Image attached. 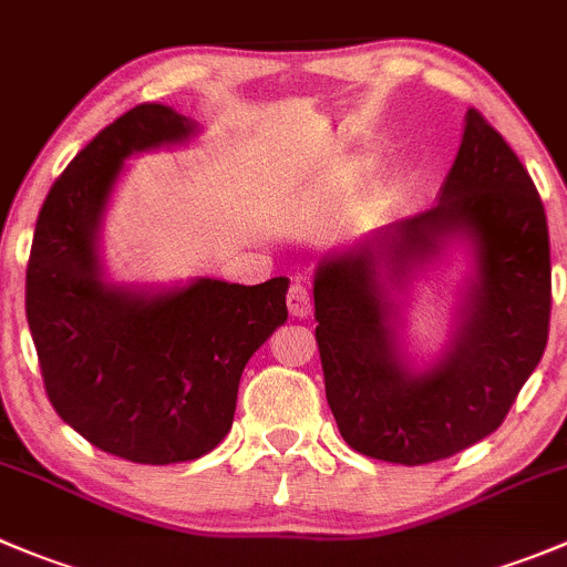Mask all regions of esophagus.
Here are the masks:
<instances>
[{"mask_svg":"<svg viewBox=\"0 0 567 567\" xmlns=\"http://www.w3.org/2000/svg\"><path fill=\"white\" fill-rule=\"evenodd\" d=\"M288 310L293 312L296 318H307V316H310V310H312L310 290H307L301 282L290 285V290H288Z\"/></svg>","mask_w":567,"mask_h":567,"instance_id":"esophagus-1","label":"esophagus"}]
</instances>
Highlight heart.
<instances>
[{"label": "heart", "instance_id": "1", "mask_svg": "<svg viewBox=\"0 0 567 567\" xmlns=\"http://www.w3.org/2000/svg\"><path fill=\"white\" fill-rule=\"evenodd\" d=\"M332 183H338V179H332Z\"/></svg>", "mask_w": 567, "mask_h": 567}]
</instances>
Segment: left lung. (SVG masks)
<instances>
[{
    "instance_id": "8db88e82",
    "label": "left lung",
    "mask_w": 567,
    "mask_h": 567,
    "mask_svg": "<svg viewBox=\"0 0 567 567\" xmlns=\"http://www.w3.org/2000/svg\"><path fill=\"white\" fill-rule=\"evenodd\" d=\"M449 237L477 249V282L453 346L412 372L394 343L382 276L403 284ZM316 340L343 441L399 465L446 460L496 432L540 362L551 316V249L540 194L480 110L432 210L395 221L318 266Z\"/></svg>"
}]
</instances>
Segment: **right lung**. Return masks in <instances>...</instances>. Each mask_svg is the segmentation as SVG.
Returning a JSON list of instances; mask_svg holds the SVG:
<instances>
[{
    "instance_id": "obj_1",
    "label": "right lung",
    "mask_w": 567,
    "mask_h": 567,
    "mask_svg": "<svg viewBox=\"0 0 567 567\" xmlns=\"http://www.w3.org/2000/svg\"><path fill=\"white\" fill-rule=\"evenodd\" d=\"M196 124L144 102L104 126L54 179L27 262V321L54 412L102 452L172 465L233 426L240 373L288 321V279L121 288L104 279L99 224L124 161L185 144Z\"/></svg>"
}]
</instances>
